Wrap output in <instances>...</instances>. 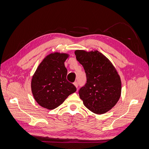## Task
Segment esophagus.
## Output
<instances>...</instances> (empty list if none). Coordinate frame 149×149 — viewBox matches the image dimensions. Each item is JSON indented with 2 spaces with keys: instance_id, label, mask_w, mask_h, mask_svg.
Segmentation results:
<instances>
[{
  "instance_id": "esophagus-1",
  "label": "esophagus",
  "mask_w": 149,
  "mask_h": 149,
  "mask_svg": "<svg viewBox=\"0 0 149 149\" xmlns=\"http://www.w3.org/2000/svg\"><path fill=\"white\" fill-rule=\"evenodd\" d=\"M73 84H74V85L75 86V87H76V88H78V82H77V81H74Z\"/></svg>"
}]
</instances>
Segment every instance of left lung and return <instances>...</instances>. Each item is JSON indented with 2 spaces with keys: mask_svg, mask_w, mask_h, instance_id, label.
<instances>
[{
  "mask_svg": "<svg viewBox=\"0 0 149 149\" xmlns=\"http://www.w3.org/2000/svg\"><path fill=\"white\" fill-rule=\"evenodd\" d=\"M75 55L84 68L86 83L79 90L84 105L97 114L106 113L119 101L121 81L115 67L98 51L76 50Z\"/></svg>",
  "mask_w": 149,
  "mask_h": 149,
  "instance_id": "8db88e82",
  "label": "left lung"
}]
</instances>
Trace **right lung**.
Wrapping results in <instances>:
<instances>
[{
	"mask_svg": "<svg viewBox=\"0 0 149 149\" xmlns=\"http://www.w3.org/2000/svg\"><path fill=\"white\" fill-rule=\"evenodd\" d=\"M66 53H51L44 58L31 79V88L34 99L40 106L54 109L76 91L73 84L66 79L67 69L64 62Z\"/></svg>",
	"mask_w": 149,
	"mask_h": 149,
	"instance_id": "add662e5",
	"label": "right lung"
}]
</instances>
